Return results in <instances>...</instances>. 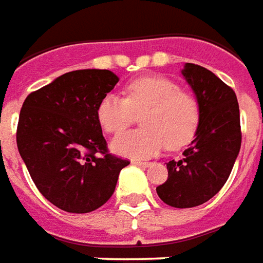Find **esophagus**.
Instances as JSON below:
<instances>
[{
    "instance_id": "obj_1",
    "label": "esophagus",
    "mask_w": 263,
    "mask_h": 263,
    "mask_svg": "<svg viewBox=\"0 0 263 263\" xmlns=\"http://www.w3.org/2000/svg\"><path fill=\"white\" fill-rule=\"evenodd\" d=\"M132 163H135V165H140V166H149V165H151V162H147V160H142V159H133L132 160Z\"/></svg>"
}]
</instances>
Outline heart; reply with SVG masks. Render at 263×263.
Listing matches in <instances>:
<instances>
[{"mask_svg": "<svg viewBox=\"0 0 263 263\" xmlns=\"http://www.w3.org/2000/svg\"><path fill=\"white\" fill-rule=\"evenodd\" d=\"M126 98L108 94L97 107L104 132L117 135L142 112L143 127L124 132L112 140V151L123 156L146 158L166 146L179 149L195 135L201 120L198 98L163 77H142L124 86Z\"/></svg>", "mask_w": 263, "mask_h": 263, "instance_id": "1", "label": "heart"}]
</instances>
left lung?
Instances as JSON below:
<instances>
[{
    "label": "left lung",
    "instance_id": "obj_1",
    "mask_svg": "<svg viewBox=\"0 0 263 263\" xmlns=\"http://www.w3.org/2000/svg\"><path fill=\"white\" fill-rule=\"evenodd\" d=\"M182 75L201 107L195 137L178 160L166 163L168 179L156 188L175 209H191L213 198L230 177L240 151L242 130L234 91L211 70L186 63Z\"/></svg>",
    "mask_w": 263,
    "mask_h": 263
}]
</instances>
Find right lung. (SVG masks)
Segmentation results:
<instances>
[{
    "label": "right lung",
    "instance_id": "obj_1",
    "mask_svg": "<svg viewBox=\"0 0 263 263\" xmlns=\"http://www.w3.org/2000/svg\"><path fill=\"white\" fill-rule=\"evenodd\" d=\"M117 82L111 70H72L23 103L18 152L40 194L63 211L100 209L130 163L111 155L97 119L98 104Z\"/></svg>",
    "mask_w": 263,
    "mask_h": 263
}]
</instances>
